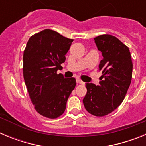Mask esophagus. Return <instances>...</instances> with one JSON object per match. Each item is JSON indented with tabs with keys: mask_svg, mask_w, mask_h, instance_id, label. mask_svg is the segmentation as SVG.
<instances>
[{
	"mask_svg": "<svg viewBox=\"0 0 146 146\" xmlns=\"http://www.w3.org/2000/svg\"><path fill=\"white\" fill-rule=\"evenodd\" d=\"M77 83H79V84H82V85H84L85 84V82H82V80H81L80 78H77Z\"/></svg>",
	"mask_w": 146,
	"mask_h": 146,
	"instance_id": "esophagus-1",
	"label": "esophagus"
}]
</instances>
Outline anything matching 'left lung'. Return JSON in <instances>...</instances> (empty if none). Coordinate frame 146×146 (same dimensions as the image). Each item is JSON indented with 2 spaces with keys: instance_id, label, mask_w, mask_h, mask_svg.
Instances as JSON below:
<instances>
[{
  "instance_id": "left-lung-1",
  "label": "left lung",
  "mask_w": 146,
  "mask_h": 146,
  "mask_svg": "<svg viewBox=\"0 0 146 146\" xmlns=\"http://www.w3.org/2000/svg\"><path fill=\"white\" fill-rule=\"evenodd\" d=\"M94 41L103 56L99 65L102 75L99 86L86 83L87 94L82 102L89 113L102 117L123 101L132 77V61L129 47L116 37L103 34Z\"/></svg>"
}]
</instances>
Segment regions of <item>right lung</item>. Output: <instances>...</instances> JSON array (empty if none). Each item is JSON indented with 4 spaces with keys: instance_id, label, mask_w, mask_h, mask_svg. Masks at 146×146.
<instances>
[{
    "instance_id": "right-lung-1",
    "label": "right lung",
    "mask_w": 146,
    "mask_h": 146,
    "mask_svg": "<svg viewBox=\"0 0 146 146\" xmlns=\"http://www.w3.org/2000/svg\"><path fill=\"white\" fill-rule=\"evenodd\" d=\"M73 39L45 29L28 40L23 53V77L30 98L37 113L57 118L65 111L75 88L74 77L64 78L57 71L63 68Z\"/></svg>"
}]
</instances>
